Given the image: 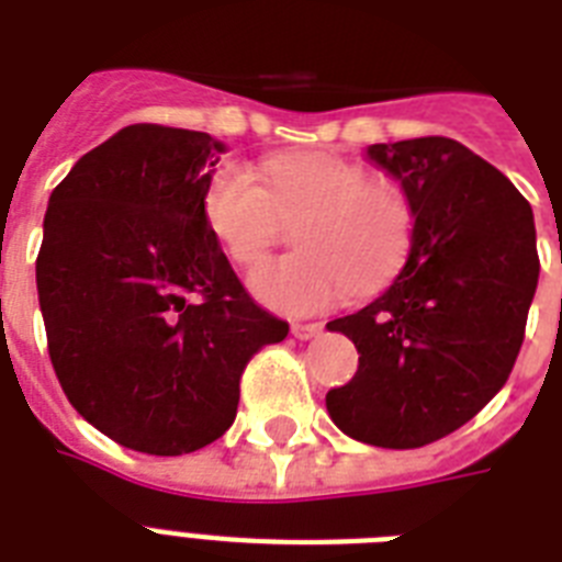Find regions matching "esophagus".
<instances>
[{"mask_svg": "<svg viewBox=\"0 0 562 562\" xmlns=\"http://www.w3.org/2000/svg\"><path fill=\"white\" fill-rule=\"evenodd\" d=\"M321 333V324H291V335L300 338V341H308V338H315Z\"/></svg>", "mask_w": 562, "mask_h": 562, "instance_id": "34e87169", "label": "esophagus"}]
</instances>
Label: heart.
<instances>
[{
  "label": "heart",
  "mask_w": 562,
  "mask_h": 562,
  "mask_svg": "<svg viewBox=\"0 0 562 562\" xmlns=\"http://www.w3.org/2000/svg\"><path fill=\"white\" fill-rule=\"evenodd\" d=\"M201 215L229 262L254 268L297 221V254L254 273L256 297L289 315H315L344 297L387 289L408 265L417 212L408 192L333 154H280L254 171L224 162L206 180Z\"/></svg>",
  "instance_id": "1"
}]
</instances>
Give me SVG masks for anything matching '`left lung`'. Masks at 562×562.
Wrapping results in <instances>:
<instances>
[{
  "mask_svg": "<svg viewBox=\"0 0 562 562\" xmlns=\"http://www.w3.org/2000/svg\"><path fill=\"white\" fill-rule=\"evenodd\" d=\"M368 157L408 192L417 238L382 297L326 324L359 350L326 408L352 440L417 449L470 423L514 370L540 277L537 229L519 189L454 139L379 143Z\"/></svg>",
  "mask_w": 562,
  "mask_h": 562,
  "instance_id": "8db88e82",
  "label": "left lung"
}]
</instances>
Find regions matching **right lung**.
I'll return each instance as SVG.
<instances>
[{
	"mask_svg": "<svg viewBox=\"0 0 562 562\" xmlns=\"http://www.w3.org/2000/svg\"><path fill=\"white\" fill-rule=\"evenodd\" d=\"M218 151L201 131L127 125L48 198L37 254L48 359L72 408L136 452L218 440L247 361L289 335L203 224Z\"/></svg>",
	"mask_w": 562,
	"mask_h": 562,
	"instance_id": "1",
	"label": "right lung"
}]
</instances>
